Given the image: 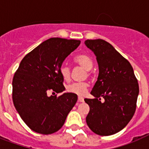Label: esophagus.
<instances>
[{
  "label": "esophagus",
  "instance_id": "obj_1",
  "mask_svg": "<svg viewBox=\"0 0 149 149\" xmlns=\"http://www.w3.org/2000/svg\"><path fill=\"white\" fill-rule=\"evenodd\" d=\"M78 101L79 102H84V99L82 98V97H78Z\"/></svg>",
  "mask_w": 149,
  "mask_h": 149
}]
</instances>
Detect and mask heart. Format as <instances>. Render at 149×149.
I'll return each instance as SVG.
<instances>
[{
  "label": "heart",
  "instance_id": "obj_1",
  "mask_svg": "<svg viewBox=\"0 0 149 149\" xmlns=\"http://www.w3.org/2000/svg\"><path fill=\"white\" fill-rule=\"evenodd\" d=\"M74 62L77 65H80L86 70L87 76H91V73L89 72L91 68L93 66V59L91 58L89 55L83 54L76 56L74 58ZM60 73L63 78L65 81H69L71 77V69L69 66L65 64H63L60 68ZM89 84L86 82H80V83H73L72 84H69L66 86V91L68 93L76 94L77 95L83 96L86 94L87 92Z\"/></svg>",
  "mask_w": 149,
  "mask_h": 149
}]
</instances>
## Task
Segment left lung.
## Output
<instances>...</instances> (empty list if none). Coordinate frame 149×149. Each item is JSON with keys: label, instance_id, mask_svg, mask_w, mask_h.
Wrapping results in <instances>:
<instances>
[{"label": "left lung", "instance_id": "1", "mask_svg": "<svg viewBox=\"0 0 149 149\" xmlns=\"http://www.w3.org/2000/svg\"><path fill=\"white\" fill-rule=\"evenodd\" d=\"M87 48L94 52L99 74L91 94L85 98L89 106L86 124L95 134H116L132 119L136 107L139 84L128 60L103 39H87ZM104 98V102L100 99Z\"/></svg>", "mask_w": 149, "mask_h": 149}]
</instances>
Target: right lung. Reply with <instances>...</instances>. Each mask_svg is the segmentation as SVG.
<instances>
[{
  "mask_svg": "<svg viewBox=\"0 0 149 149\" xmlns=\"http://www.w3.org/2000/svg\"><path fill=\"white\" fill-rule=\"evenodd\" d=\"M80 44V40L51 38L21 61L13 79V101L22 120L32 131L42 134L59 131L77 102L76 94L49 96L48 93L65 90L60 68Z\"/></svg>",
  "mask_w": 149,
  "mask_h": 149,
  "instance_id": "add662e5",
  "label": "right lung"
}]
</instances>
